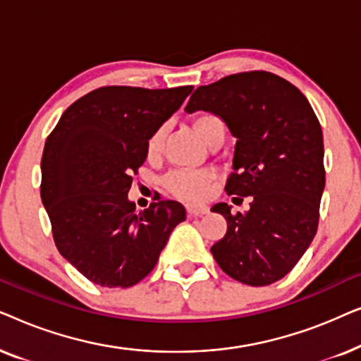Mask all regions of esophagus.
<instances>
[{
  "mask_svg": "<svg viewBox=\"0 0 361 361\" xmlns=\"http://www.w3.org/2000/svg\"><path fill=\"white\" fill-rule=\"evenodd\" d=\"M187 214H189L190 216H200L204 215L209 212V209H207L205 205H197V204H187Z\"/></svg>",
  "mask_w": 361,
  "mask_h": 361,
  "instance_id": "esophagus-1",
  "label": "esophagus"
}]
</instances>
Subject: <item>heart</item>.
I'll return each mask as SVG.
<instances>
[{
  "mask_svg": "<svg viewBox=\"0 0 361 361\" xmlns=\"http://www.w3.org/2000/svg\"><path fill=\"white\" fill-rule=\"evenodd\" d=\"M192 126L197 135L207 146L210 145L215 137L225 136V125L219 116L214 113H200L192 120ZM162 130L152 133L146 146L147 157H154L159 154L162 147ZM210 174L205 171H174L164 179V187L171 194L182 199H200L205 194L207 187L210 184Z\"/></svg>",
  "mask_w": 361,
  "mask_h": 361,
  "instance_id": "1",
  "label": "heart"
}]
</instances>
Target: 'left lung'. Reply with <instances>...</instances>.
<instances>
[{
  "instance_id": "left-lung-1",
  "label": "left lung",
  "mask_w": 361,
  "mask_h": 361,
  "mask_svg": "<svg viewBox=\"0 0 361 361\" xmlns=\"http://www.w3.org/2000/svg\"><path fill=\"white\" fill-rule=\"evenodd\" d=\"M195 110L220 116L236 137L226 194L251 195L246 214L224 202L212 207L228 224L212 255L240 283L273 284L298 264L317 233L325 187L317 116L298 87L264 71L199 87L185 106Z\"/></svg>"
}]
</instances>
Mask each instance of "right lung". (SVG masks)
Segmentation results:
<instances>
[{
	"instance_id": "right-lung-1",
	"label": "right lung",
	"mask_w": 361,
	"mask_h": 361,
	"mask_svg": "<svg viewBox=\"0 0 361 361\" xmlns=\"http://www.w3.org/2000/svg\"><path fill=\"white\" fill-rule=\"evenodd\" d=\"M192 85L100 87L63 111L41 159V199L56 246L93 284L131 288L154 268L184 205L128 200L152 133L177 111Z\"/></svg>"
}]
</instances>
